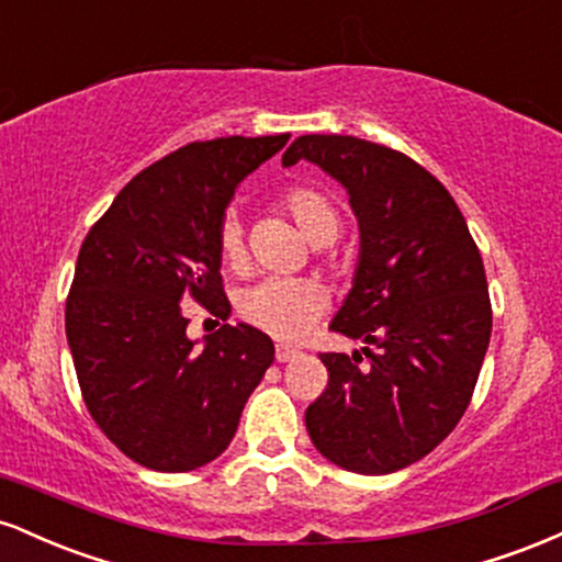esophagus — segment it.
Wrapping results in <instances>:
<instances>
[{"label": "esophagus", "mask_w": 562, "mask_h": 562, "mask_svg": "<svg viewBox=\"0 0 562 562\" xmlns=\"http://www.w3.org/2000/svg\"><path fill=\"white\" fill-rule=\"evenodd\" d=\"M299 348H293V346H285V344H280L277 346V351H274V357H277V362L280 364H285V362H293L295 357H299Z\"/></svg>", "instance_id": "1"}]
</instances>
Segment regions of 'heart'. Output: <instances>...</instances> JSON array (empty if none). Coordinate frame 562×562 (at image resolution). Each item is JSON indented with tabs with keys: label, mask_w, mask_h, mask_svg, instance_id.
Listing matches in <instances>:
<instances>
[{
	"label": "heart",
	"mask_w": 562,
	"mask_h": 562,
	"mask_svg": "<svg viewBox=\"0 0 562 562\" xmlns=\"http://www.w3.org/2000/svg\"><path fill=\"white\" fill-rule=\"evenodd\" d=\"M282 205L314 248L330 245L340 232V211L327 192L317 187H293L282 195ZM218 248L229 263L243 259V227L237 216H227L218 227ZM325 295L317 285L303 280H269L245 288L240 295V314L259 330L280 340H299L319 319Z\"/></svg>",
	"instance_id": "obj_1"
}]
</instances>
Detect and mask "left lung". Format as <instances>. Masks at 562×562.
Segmentation results:
<instances>
[{
  "instance_id": "8db88e82",
  "label": "left lung",
  "mask_w": 562,
  "mask_h": 562,
  "mask_svg": "<svg viewBox=\"0 0 562 562\" xmlns=\"http://www.w3.org/2000/svg\"><path fill=\"white\" fill-rule=\"evenodd\" d=\"M319 166L348 192L359 224L353 282L330 330L372 355L319 353L330 380L306 409L322 457L362 475L423 460L465 415L492 303L479 248L434 173L404 153L344 134H306L282 166Z\"/></svg>"
}]
</instances>
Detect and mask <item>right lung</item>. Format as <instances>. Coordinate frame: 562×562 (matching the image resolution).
Masks as SVG:
<instances>
[{"instance_id": "obj_1", "label": "right lung", "mask_w": 562, "mask_h": 562, "mask_svg": "<svg viewBox=\"0 0 562 562\" xmlns=\"http://www.w3.org/2000/svg\"><path fill=\"white\" fill-rule=\"evenodd\" d=\"M290 134L190 142L147 166L89 229L66 335L89 415L139 465L187 473L229 447L274 362L267 333L237 322L187 338L182 303L227 317L218 227L237 184Z\"/></svg>"}]
</instances>
